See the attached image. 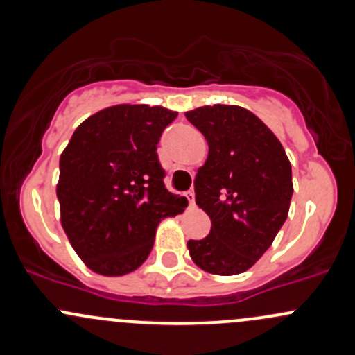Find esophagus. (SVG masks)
<instances>
[{
  "label": "esophagus",
  "instance_id": "esophagus-1",
  "mask_svg": "<svg viewBox=\"0 0 355 355\" xmlns=\"http://www.w3.org/2000/svg\"><path fill=\"white\" fill-rule=\"evenodd\" d=\"M185 199H187V202H189L190 207H192L193 204H196V196H193L192 190H189V192H185Z\"/></svg>",
  "mask_w": 355,
  "mask_h": 355
}]
</instances>
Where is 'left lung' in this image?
Instances as JSON below:
<instances>
[{
	"label": "left lung",
	"instance_id": "1",
	"mask_svg": "<svg viewBox=\"0 0 355 355\" xmlns=\"http://www.w3.org/2000/svg\"><path fill=\"white\" fill-rule=\"evenodd\" d=\"M185 117L209 144L193 187L211 231L189 240L190 257L211 274H241L267 252L287 219L291 163L274 132L243 107L207 105Z\"/></svg>",
	"mask_w": 355,
	"mask_h": 355
}]
</instances>
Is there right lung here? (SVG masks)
Wrapping results in <instances>:
<instances>
[{"label":"right lung","mask_w":355,"mask_h":355,"mask_svg":"<svg viewBox=\"0 0 355 355\" xmlns=\"http://www.w3.org/2000/svg\"><path fill=\"white\" fill-rule=\"evenodd\" d=\"M177 112L115 105L78 125L59 159L61 225L93 272L136 270L155 243L163 218L184 212L187 199L168 192L159 137Z\"/></svg>","instance_id":"add662e5"}]
</instances>
